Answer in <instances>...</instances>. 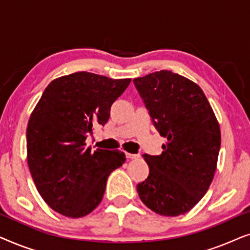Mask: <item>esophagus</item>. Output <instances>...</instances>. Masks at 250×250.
Segmentation results:
<instances>
[{
    "mask_svg": "<svg viewBox=\"0 0 250 250\" xmlns=\"http://www.w3.org/2000/svg\"><path fill=\"white\" fill-rule=\"evenodd\" d=\"M126 157H127L128 159H136L139 158V155H136V153H129V152H126Z\"/></svg>",
    "mask_w": 250,
    "mask_h": 250,
    "instance_id": "esophagus-1",
    "label": "esophagus"
}]
</instances>
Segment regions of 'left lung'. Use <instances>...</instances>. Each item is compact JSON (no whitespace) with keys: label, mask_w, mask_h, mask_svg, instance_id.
<instances>
[{"label":"left lung","mask_w":250,"mask_h":250,"mask_svg":"<svg viewBox=\"0 0 250 250\" xmlns=\"http://www.w3.org/2000/svg\"><path fill=\"white\" fill-rule=\"evenodd\" d=\"M159 134L167 139L158 156L145 153L149 175L136 186L152 211L177 216L205 196L216 170L218 122L199 85L170 70L133 80Z\"/></svg>","instance_id":"obj_1"}]
</instances>
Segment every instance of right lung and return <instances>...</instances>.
Here are the masks:
<instances>
[{
  "instance_id": "right-lung-1",
  "label": "right lung",
  "mask_w": 250,
  "mask_h": 250,
  "mask_svg": "<svg viewBox=\"0 0 250 250\" xmlns=\"http://www.w3.org/2000/svg\"><path fill=\"white\" fill-rule=\"evenodd\" d=\"M129 83L131 78L78 71L51 82L34 108L27 163L41 197L59 214H90L101 203L109 174L125 163L124 152L92 151L85 140L108 122L111 104Z\"/></svg>"
}]
</instances>
